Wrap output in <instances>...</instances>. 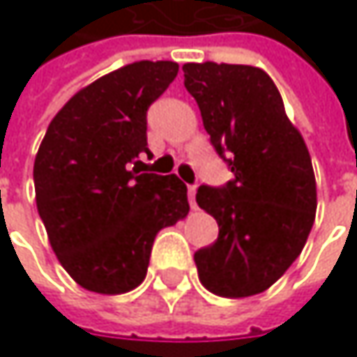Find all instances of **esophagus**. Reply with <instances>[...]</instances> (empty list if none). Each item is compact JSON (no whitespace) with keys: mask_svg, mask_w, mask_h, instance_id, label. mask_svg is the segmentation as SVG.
Segmentation results:
<instances>
[{"mask_svg":"<svg viewBox=\"0 0 357 357\" xmlns=\"http://www.w3.org/2000/svg\"><path fill=\"white\" fill-rule=\"evenodd\" d=\"M188 200H190V206L196 208V185H188Z\"/></svg>","mask_w":357,"mask_h":357,"instance_id":"34e87169","label":"esophagus"}]
</instances>
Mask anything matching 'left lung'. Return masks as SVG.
I'll return each instance as SVG.
<instances>
[{
	"mask_svg": "<svg viewBox=\"0 0 357 357\" xmlns=\"http://www.w3.org/2000/svg\"><path fill=\"white\" fill-rule=\"evenodd\" d=\"M211 144L231 167L221 188L200 185L196 202L219 225L194 254L200 283L221 298L268 289L300 256L317 217L310 153L271 76L254 66L183 63Z\"/></svg>",
	"mask_w": 357,
	"mask_h": 357,
	"instance_id": "obj_1",
	"label": "left lung"
}]
</instances>
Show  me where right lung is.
<instances>
[{
  "label": "right lung",
  "mask_w": 357,
  "mask_h": 357,
  "mask_svg": "<svg viewBox=\"0 0 357 357\" xmlns=\"http://www.w3.org/2000/svg\"><path fill=\"white\" fill-rule=\"evenodd\" d=\"M178 70L176 61H134L101 76L59 109L38 146V215L61 266L89 291L138 287L155 236L190 211L178 176L136 169L149 153L146 111Z\"/></svg>",
  "instance_id": "right-lung-1"
}]
</instances>
